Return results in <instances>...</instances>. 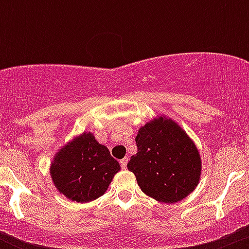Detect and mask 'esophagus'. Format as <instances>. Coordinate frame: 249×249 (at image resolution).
<instances>
[{"label":"esophagus","mask_w":249,"mask_h":249,"mask_svg":"<svg viewBox=\"0 0 249 249\" xmlns=\"http://www.w3.org/2000/svg\"><path fill=\"white\" fill-rule=\"evenodd\" d=\"M127 161H129V159H127V158H124V159H122V160H120V166H122L123 169H125V167H126V165H127Z\"/></svg>","instance_id":"1"}]
</instances>
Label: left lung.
Returning <instances> with one entry per match:
<instances>
[{"label": "left lung", "instance_id": "obj_1", "mask_svg": "<svg viewBox=\"0 0 249 249\" xmlns=\"http://www.w3.org/2000/svg\"><path fill=\"white\" fill-rule=\"evenodd\" d=\"M137 153L127 162L141 190L159 202L175 203L199 184L201 157L189 135L166 115L140 127Z\"/></svg>", "mask_w": 249, "mask_h": 249}]
</instances>
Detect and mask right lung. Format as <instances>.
Masks as SVG:
<instances>
[{
    "instance_id": "1",
    "label": "right lung",
    "mask_w": 249,
    "mask_h": 249,
    "mask_svg": "<svg viewBox=\"0 0 249 249\" xmlns=\"http://www.w3.org/2000/svg\"><path fill=\"white\" fill-rule=\"evenodd\" d=\"M119 171V162L110 157L108 148L84 131L57 150L49 172L60 194L84 203L102 196Z\"/></svg>"
}]
</instances>
